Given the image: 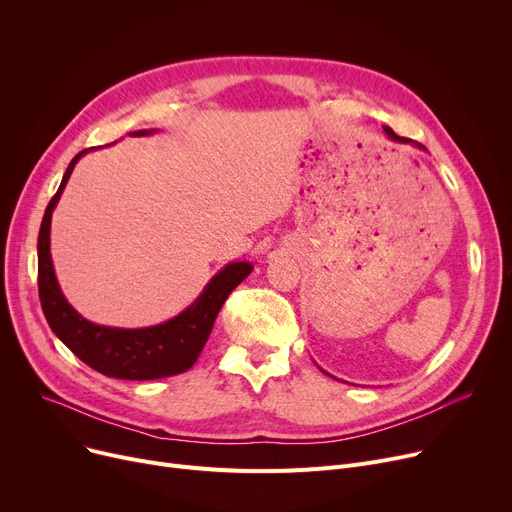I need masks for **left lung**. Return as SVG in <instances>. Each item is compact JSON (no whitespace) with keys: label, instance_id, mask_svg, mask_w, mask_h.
Listing matches in <instances>:
<instances>
[{"label":"left lung","instance_id":"1","mask_svg":"<svg viewBox=\"0 0 512 512\" xmlns=\"http://www.w3.org/2000/svg\"><path fill=\"white\" fill-rule=\"evenodd\" d=\"M384 130H386V134H388V139H392V141H396V143H409V139H402V137H398V134L390 128V126H384ZM421 149H423V145H419Z\"/></svg>","mask_w":512,"mask_h":512}]
</instances>
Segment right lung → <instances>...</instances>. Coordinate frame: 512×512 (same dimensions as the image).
I'll return each mask as SVG.
<instances>
[{"label":"right lung","mask_w":512,"mask_h":512,"mask_svg":"<svg viewBox=\"0 0 512 512\" xmlns=\"http://www.w3.org/2000/svg\"><path fill=\"white\" fill-rule=\"evenodd\" d=\"M153 130H139L132 134H151ZM89 149L80 151L70 161L62 178L58 193L51 197L37 242L39 255V299L49 328L53 330L70 351L95 371L118 380H159L191 369L199 359L203 346L211 334L213 321L218 317L228 294L245 280L253 265L249 261L228 263L215 274L199 294V299L186 307L180 315L164 321L159 326L122 330L97 326L80 315L62 294L53 272L49 253V228L51 213L64 193L66 182L76 166V161Z\"/></svg>","instance_id":"obj_1"}]
</instances>
